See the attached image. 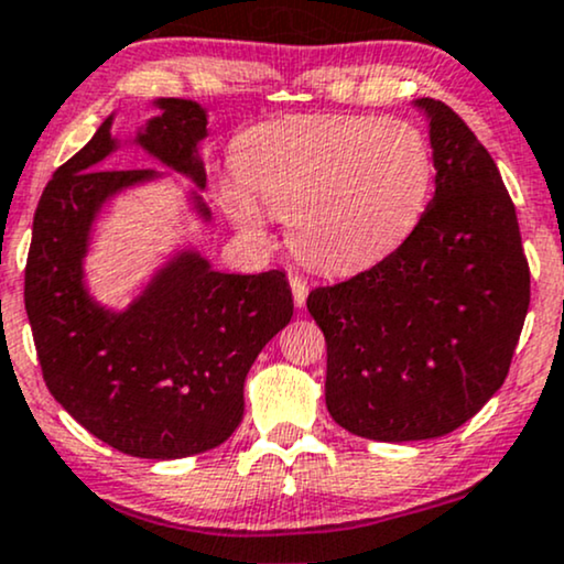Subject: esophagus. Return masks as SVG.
I'll return each instance as SVG.
<instances>
[{
	"label": "esophagus",
	"mask_w": 564,
	"mask_h": 564,
	"mask_svg": "<svg viewBox=\"0 0 564 564\" xmlns=\"http://www.w3.org/2000/svg\"><path fill=\"white\" fill-rule=\"evenodd\" d=\"M290 288H293V301L297 308H303L305 305V297H308V282L303 280V276H290Z\"/></svg>",
	"instance_id": "1"
}]
</instances>
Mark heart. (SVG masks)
Returning <instances> with one entry per match:
<instances>
[{
    "instance_id": "1",
    "label": "heart",
    "mask_w": 564,
    "mask_h": 564,
    "mask_svg": "<svg viewBox=\"0 0 564 564\" xmlns=\"http://www.w3.org/2000/svg\"><path fill=\"white\" fill-rule=\"evenodd\" d=\"M221 206L250 240L261 206L288 219L293 253L318 271L364 269L419 225L434 187L426 135L405 120L301 115L256 124L235 149Z\"/></svg>"
}]
</instances>
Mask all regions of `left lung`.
Wrapping results in <instances>:
<instances>
[{"mask_svg": "<svg viewBox=\"0 0 564 564\" xmlns=\"http://www.w3.org/2000/svg\"><path fill=\"white\" fill-rule=\"evenodd\" d=\"M413 107L429 122L434 198L394 253L305 301L326 339L329 415L392 444L449 434L495 398L531 303L495 159L447 104Z\"/></svg>", "mask_w": 564, "mask_h": 564, "instance_id": "obj_1", "label": "left lung"}]
</instances>
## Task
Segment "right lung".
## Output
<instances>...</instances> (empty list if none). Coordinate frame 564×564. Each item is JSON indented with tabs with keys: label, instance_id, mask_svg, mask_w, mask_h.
<instances>
[{
	"label": "right lung",
	"instance_id": "add662e5",
	"mask_svg": "<svg viewBox=\"0 0 564 564\" xmlns=\"http://www.w3.org/2000/svg\"><path fill=\"white\" fill-rule=\"evenodd\" d=\"M159 115L120 141L117 112L48 180L33 217L25 311L52 398L96 440L145 460L219 447L240 426L242 387L259 352L293 318L284 271L229 274L196 242H180L122 308L96 301L86 259L104 208L138 187L185 177V206L212 225L200 143L208 112L187 99H154ZM135 144L171 170L104 171Z\"/></svg>",
	"mask_w": 564,
	"mask_h": 564
}]
</instances>
